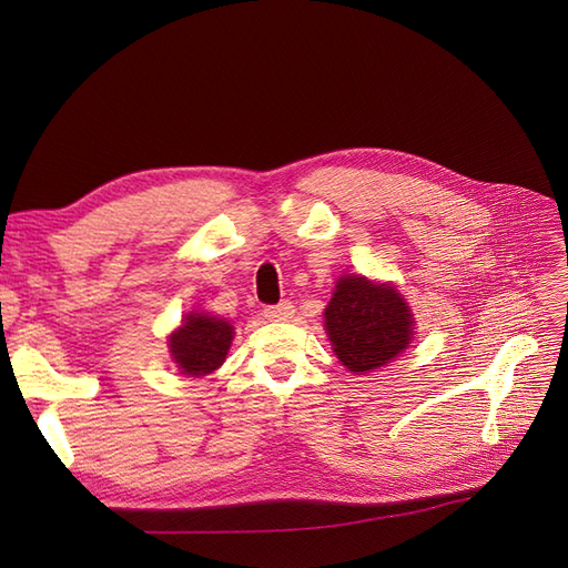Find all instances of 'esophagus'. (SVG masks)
I'll return each instance as SVG.
<instances>
[{
    "label": "esophagus",
    "instance_id": "34e87169",
    "mask_svg": "<svg viewBox=\"0 0 568 568\" xmlns=\"http://www.w3.org/2000/svg\"><path fill=\"white\" fill-rule=\"evenodd\" d=\"M263 312L270 322H286L293 317V305L288 301H282L277 305H267Z\"/></svg>",
    "mask_w": 568,
    "mask_h": 568
}]
</instances>
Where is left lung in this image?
<instances>
[{
  "mask_svg": "<svg viewBox=\"0 0 568 568\" xmlns=\"http://www.w3.org/2000/svg\"><path fill=\"white\" fill-rule=\"evenodd\" d=\"M324 326L338 359L355 374L385 366L414 336L410 310L399 293L359 275L338 280Z\"/></svg>",
  "mask_w": 568,
  "mask_h": 568,
  "instance_id": "obj_1",
  "label": "left lung"
}]
</instances>
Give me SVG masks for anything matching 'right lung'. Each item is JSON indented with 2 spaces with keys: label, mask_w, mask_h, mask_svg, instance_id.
<instances>
[{
  "label": "right lung",
  "mask_w": 568,
  "mask_h": 568,
  "mask_svg": "<svg viewBox=\"0 0 568 568\" xmlns=\"http://www.w3.org/2000/svg\"><path fill=\"white\" fill-rule=\"evenodd\" d=\"M232 326L225 320L209 317L204 312H192L183 326L171 334L169 347L181 374L206 376L216 371L232 343Z\"/></svg>",
  "instance_id": "add662e5"
}]
</instances>
